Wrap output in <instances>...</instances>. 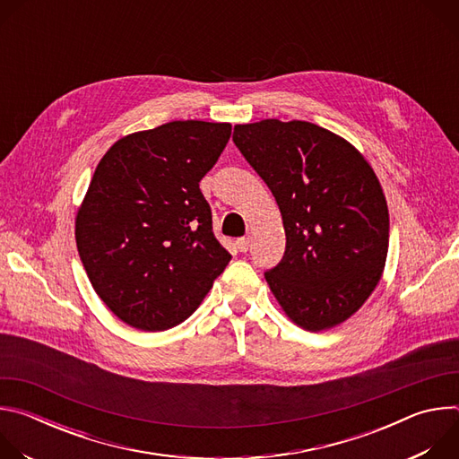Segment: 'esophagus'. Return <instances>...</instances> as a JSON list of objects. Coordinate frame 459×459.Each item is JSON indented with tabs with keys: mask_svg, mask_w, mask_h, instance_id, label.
Masks as SVG:
<instances>
[{
	"mask_svg": "<svg viewBox=\"0 0 459 459\" xmlns=\"http://www.w3.org/2000/svg\"><path fill=\"white\" fill-rule=\"evenodd\" d=\"M236 245H238L239 252H247L248 247H250V239H248V238H239V239L236 241Z\"/></svg>",
	"mask_w": 459,
	"mask_h": 459,
	"instance_id": "1",
	"label": "esophagus"
}]
</instances>
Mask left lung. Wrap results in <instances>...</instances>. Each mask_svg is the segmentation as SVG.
Masks as SVG:
<instances>
[{"label":"left lung","instance_id":"obj_1","mask_svg":"<svg viewBox=\"0 0 459 459\" xmlns=\"http://www.w3.org/2000/svg\"><path fill=\"white\" fill-rule=\"evenodd\" d=\"M232 140L281 212L285 254L265 273L274 298L301 329H334L383 276L388 209L376 172L352 143L308 121L234 125Z\"/></svg>","mask_w":459,"mask_h":459}]
</instances>
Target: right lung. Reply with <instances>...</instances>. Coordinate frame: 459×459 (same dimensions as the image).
I'll list each match as a JSON object with an SVG mask.
<instances>
[{
	"mask_svg": "<svg viewBox=\"0 0 459 459\" xmlns=\"http://www.w3.org/2000/svg\"><path fill=\"white\" fill-rule=\"evenodd\" d=\"M230 123L170 121L117 140L98 163L76 214L82 264L123 323L160 333L185 321L230 254L200 190Z\"/></svg>",
	"mask_w": 459,
	"mask_h": 459,
	"instance_id": "add662e5",
	"label": "right lung"
}]
</instances>
